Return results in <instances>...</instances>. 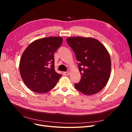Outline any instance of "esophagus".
I'll list each match as a JSON object with an SVG mask.
<instances>
[{
	"mask_svg": "<svg viewBox=\"0 0 132 132\" xmlns=\"http://www.w3.org/2000/svg\"><path fill=\"white\" fill-rule=\"evenodd\" d=\"M63 75H65V76L69 75V71H65V72L63 73Z\"/></svg>",
	"mask_w": 132,
	"mask_h": 132,
	"instance_id": "1",
	"label": "esophagus"
}]
</instances>
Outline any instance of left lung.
<instances>
[{
	"instance_id": "left-lung-1",
	"label": "left lung",
	"mask_w": 132,
	"mask_h": 132,
	"mask_svg": "<svg viewBox=\"0 0 132 132\" xmlns=\"http://www.w3.org/2000/svg\"><path fill=\"white\" fill-rule=\"evenodd\" d=\"M79 62L80 81L75 84V88L81 93L94 95L107 84L111 73L110 54L102 44L90 37H73L67 39Z\"/></svg>"
}]
</instances>
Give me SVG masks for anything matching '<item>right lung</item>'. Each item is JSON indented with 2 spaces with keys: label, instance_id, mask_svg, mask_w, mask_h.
<instances>
[{
  "label": "right lung",
  "instance_id": "right-lung-1",
  "mask_svg": "<svg viewBox=\"0 0 132 132\" xmlns=\"http://www.w3.org/2000/svg\"><path fill=\"white\" fill-rule=\"evenodd\" d=\"M61 37H45L32 42L20 61V73L31 90L46 93L57 84L62 75L54 70V54L61 46Z\"/></svg>",
  "mask_w": 132,
  "mask_h": 132
}]
</instances>
